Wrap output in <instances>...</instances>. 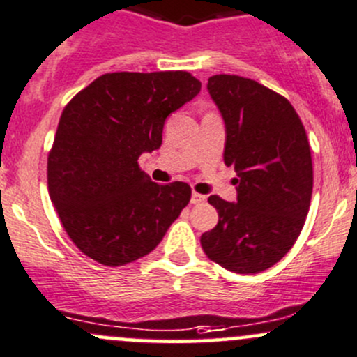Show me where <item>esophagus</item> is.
Returning a JSON list of instances; mask_svg holds the SVG:
<instances>
[{
	"label": "esophagus",
	"mask_w": 357,
	"mask_h": 357,
	"mask_svg": "<svg viewBox=\"0 0 357 357\" xmlns=\"http://www.w3.org/2000/svg\"><path fill=\"white\" fill-rule=\"evenodd\" d=\"M205 202V195H200L197 193V191H193V195H191V204H204Z\"/></svg>",
	"instance_id": "esophagus-1"
}]
</instances>
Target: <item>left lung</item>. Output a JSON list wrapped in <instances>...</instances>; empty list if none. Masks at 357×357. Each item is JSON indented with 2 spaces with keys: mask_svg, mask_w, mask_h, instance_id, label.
Instances as JSON below:
<instances>
[{
  "mask_svg": "<svg viewBox=\"0 0 357 357\" xmlns=\"http://www.w3.org/2000/svg\"><path fill=\"white\" fill-rule=\"evenodd\" d=\"M207 89L226 123L224 162L238 172V202L208 198L219 222L202 234V248L231 272H264L291 250L310 210L306 130L286 97L251 78L213 75Z\"/></svg>",
  "mask_w": 357,
  "mask_h": 357,
  "instance_id": "left-lung-1",
  "label": "left lung"
}]
</instances>
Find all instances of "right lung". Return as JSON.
I'll return each instance as SVG.
<instances>
[{"label":"right lung","mask_w":357,"mask_h":357,"mask_svg":"<svg viewBox=\"0 0 357 357\" xmlns=\"http://www.w3.org/2000/svg\"><path fill=\"white\" fill-rule=\"evenodd\" d=\"M188 71H116L65 106L47 155V190L75 246L106 267L145 257L191 198L157 185L138 157L162 144L164 121L200 92Z\"/></svg>","instance_id":"obj_1"}]
</instances>
